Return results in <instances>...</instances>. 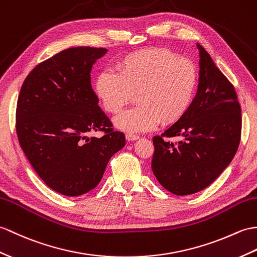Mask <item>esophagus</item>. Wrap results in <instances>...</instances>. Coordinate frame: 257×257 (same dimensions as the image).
<instances>
[{"label": "esophagus", "mask_w": 257, "mask_h": 257, "mask_svg": "<svg viewBox=\"0 0 257 257\" xmlns=\"http://www.w3.org/2000/svg\"><path fill=\"white\" fill-rule=\"evenodd\" d=\"M126 139L128 141H136L139 139V136H136V135H131V134H127L126 135Z\"/></svg>", "instance_id": "obj_1"}]
</instances>
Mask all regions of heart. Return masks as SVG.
<instances>
[{"instance_id": "b5f03b06", "label": "heart", "mask_w": 257, "mask_h": 257, "mask_svg": "<svg viewBox=\"0 0 257 257\" xmlns=\"http://www.w3.org/2000/svg\"><path fill=\"white\" fill-rule=\"evenodd\" d=\"M117 71L99 72L94 89L110 114L120 111L136 94L138 106L114 119L115 127L126 133H145L159 122L178 121L192 105L198 84L195 64L168 49L131 53L118 62Z\"/></svg>"}]
</instances>
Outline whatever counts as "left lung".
Here are the masks:
<instances>
[{
    "label": "left lung",
    "instance_id": "obj_1",
    "mask_svg": "<svg viewBox=\"0 0 257 257\" xmlns=\"http://www.w3.org/2000/svg\"><path fill=\"white\" fill-rule=\"evenodd\" d=\"M196 96L180 120L153 138L151 168L159 183L177 196L192 195L228 168L241 138V106L233 85L199 44ZM182 136L177 145L166 138Z\"/></svg>",
    "mask_w": 257,
    "mask_h": 257
}]
</instances>
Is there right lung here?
<instances>
[{
    "mask_svg": "<svg viewBox=\"0 0 257 257\" xmlns=\"http://www.w3.org/2000/svg\"><path fill=\"white\" fill-rule=\"evenodd\" d=\"M107 51L74 47L57 53L27 75L17 100L21 148L47 186L65 196L96 187L110 158L126 145L91 84L93 65ZM98 130L105 135L89 138Z\"/></svg>",
    "mask_w": 257,
    "mask_h": 257,
    "instance_id": "add662e5",
    "label": "right lung"
}]
</instances>
